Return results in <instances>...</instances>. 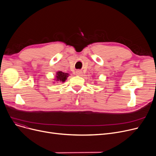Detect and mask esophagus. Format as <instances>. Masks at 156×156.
Here are the masks:
<instances>
[{
    "mask_svg": "<svg viewBox=\"0 0 156 156\" xmlns=\"http://www.w3.org/2000/svg\"><path fill=\"white\" fill-rule=\"evenodd\" d=\"M81 74H82V71H81V70H77L76 71V75H78V76H80V75H81Z\"/></svg>",
    "mask_w": 156,
    "mask_h": 156,
    "instance_id": "34e87169",
    "label": "esophagus"
}]
</instances>
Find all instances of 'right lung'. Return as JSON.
<instances>
[{
    "instance_id": "right-lung-1",
    "label": "right lung",
    "mask_w": 156,
    "mask_h": 156,
    "mask_svg": "<svg viewBox=\"0 0 156 156\" xmlns=\"http://www.w3.org/2000/svg\"><path fill=\"white\" fill-rule=\"evenodd\" d=\"M68 77V74L63 73L62 71H59L57 73V75H56V80L57 81H65V80L67 79Z\"/></svg>"
}]
</instances>
